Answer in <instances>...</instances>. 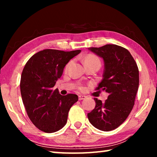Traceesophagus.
<instances>
[{"instance_id":"1","label":"esophagus","mask_w":157,"mask_h":157,"mask_svg":"<svg viewBox=\"0 0 157 157\" xmlns=\"http://www.w3.org/2000/svg\"><path fill=\"white\" fill-rule=\"evenodd\" d=\"M86 98V97L85 96V95H79V96H78V98H79V100H84V99H85V98Z\"/></svg>"}]
</instances>
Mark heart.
Returning <instances> with one entry per match:
<instances>
[{"label": "heart", "mask_w": 157, "mask_h": 157, "mask_svg": "<svg viewBox=\"0 0 157 157\" xmlns=\"http://www.w3.org/2000/svg\"><path fill=\"white\" fill-rule=\"evenodd\" d=\"M84 64H86V63H100V59H98V58L96 56H95V55H86V56L85 57L84 59ZM69 64H70V63H68V64L66 65V68H68V66ZM79 89H81V90L83 89V88H82V86L79 87Z\"/></svg>", "instance_id": "heart-1"}]
</instances>
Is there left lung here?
Instances as JSON below:
<instances>
[{"label":"left lung","mask_w":157,"mask_h":157,"mask_svg":"<svg viewBox=\"0 0 157 157\" xmlns=\"http://www.w3.org/2000/svg\"><path fill=\"white\" fill-rule=\"evenodd\" d=\"M89 50L104 60L103 79L96 89L105 91L109 96L105 103L94 98L95 107L87 116L95 128L111 131L126 120L134 107L139 84V68L123 47L107 44Z\"/></svg>","instance_id":"1"}]
</instances>
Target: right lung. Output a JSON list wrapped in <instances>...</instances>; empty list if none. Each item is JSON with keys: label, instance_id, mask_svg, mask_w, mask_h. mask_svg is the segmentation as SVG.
Returning a JSON list of instances; mask_svg holds the SVG:
<instances>
[{"label": "right lung", "instance_id": "1", "mask_svg": "<svg viewBox=\"0 0 157 157\" xmlns=\"http://www.w3.org/2000/svg\"><path fill=\"white\" fill-rule=\"evenodd\" d=\"M80 52L46 49L34 54L25 65L21 78V97L29 118L41 131L57 132L67 123L68 111L78 96L62 95L53 87L65 66Z\"/></svg>", "mask_w": 157, "mask_h": 157}]
</instances>
